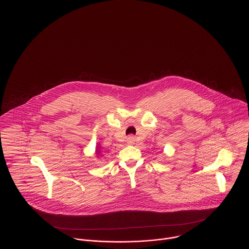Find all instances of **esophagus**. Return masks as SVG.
I'll use <instances>...</instances> for the list:
<instances>
[{
  "label": "esophagus",
  "mask_w": 249,
  "mask_h": 249,
  "mask_svg": "<svg viewBox=\"0 0 249 249\" xmlns=\"http://www.w3.org/2000/svg\"><path fill=\"white\" fill-rule=\"evenodd\" d=\"M135 141H136V139H135V137L132 136V135H130V136L127 138V143H128L129 145H133V144L135 143Z\"/></svg>",
  "instance_id": "esophagus-1"
}]
</instances>
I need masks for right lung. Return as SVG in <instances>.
<instances>
[{
  "label": "right lung",
  "instance_id": "add662e5",
  "mask_svg": "<svg viewBox=\"0 0 249 249\" xmlns=\"http://www.w3.org/2000/svg\"><path fill=\"white\" fill-rule=\"evenodd\" d=\"M98 149H99V147H97V151H96L97 154H99V152H100V150H98Z\"/></svg>",
  "mask_w": 249,
  "mask_h": 249
}]
</instances>
